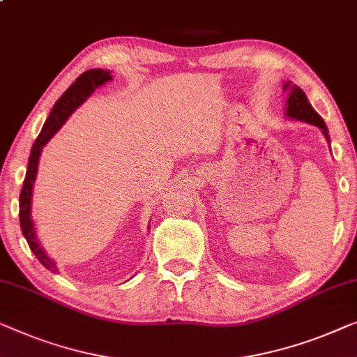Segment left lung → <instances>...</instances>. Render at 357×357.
I'll return each mask as SVG.
<instances>
[{
  "mask_svg": "<svg viewBox=\"0 0 357 357\" xmlns=\"http://www.w3.org/2000/svg\"><path fill=\"white\" fill-rule=\"evenodd\" d=\"M291 85V82H288L285 85V89ZM287 114L288 117H293V119H298V121H303V122H309L312 123V126H317L320 130L324 132L325 138H327V142L330 143V137H328V128L325 126L324 119L320 117L316 109L311 106V102H309L307 96L304 95V91L299 89V86H293L290 96H288L287 100Z\"/></svg>",
  "mask_w": 357,
  "mask_h": 357,
  "instance_id": "8db88e82",
  "label": "left lung"
}]
</instances>
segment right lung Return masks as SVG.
<instances>
[{
  "instance_id": "right-lung-1",
  "label": "right lung",
  "mask_w": 357,
  "mask_h": 357,
  "mask_svg": "<svg viewBox=\"0 0 357 357\" xmlns=\"http://www.w3.org/2000/svg\"><path fill=\"white\" fill-rule=\"evenodd\" d=\"M112 79L111 74L107 70L102 69H90L84 72V74L77 77V80L72 84L69 89H67L63 96L56 101V105L51 109L48 119H46L43 128H41L40 135L35 140L32 146V153H30L29 158V166H27V174H25L22 190H20L19 196V220H20V229H22V234L27 240L30 250L35 255V257L43 264L46 268H50L51 272H58V267H56L54 261L50 259L43 251V248L38 245L37 235H35L33 230V222L30 219V203H32V188L35 177H37V167H38V158L41 153V148L45 146L51 137L54 135L56 132L59 130L61 126L67 121L74 109H77L82 102H84L86 98H89L95 89L101 86L106 82Z\"/></svg>"
}]
</instances>
